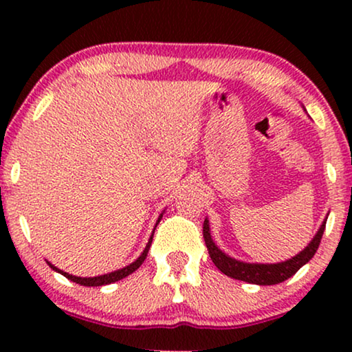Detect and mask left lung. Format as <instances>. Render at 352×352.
Returning <instances> with one entry per match:
<instances>
[{"label":"left lung","instance_id":"1","mask_svg":"<svg viewBox=\"0 0 352 352\" xmlns=\"http://www.w3.org/2000/svg\"><path fill=\"white\" fill-rule=\"evenodd\" d=\"M325 223L327 221L322 223L320 229L317 230V234L314 235V239L311 240V243L307 245L302 252L298 253L296 256H293L292 259H287V261L276 264L243 263L239 261V259L228 256V254L223 253L218 247H216L213 239H211L208 219L204 221V239L206 248H208L211 261H213L214 266L228 277H232L235 280L254 283V285H276V283H280L283 280H287V278H290L292 276H295L306 263H309V259H312L320 245L322 235H324L325 230Z\"/></svg>","mask_w":352,"mask_h":352}]
</instances>
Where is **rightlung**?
<instances>
[{
  "instance_id": "obj_1",
  "label": "right lung",
  "mask_w": 352,
  "mask_h": 352,
  "mask_svg": "<svg viewBox=\"0 0 352 352\" xmlns=\"http://www.w3.org/2000/svg\"><path fill=\"white\" fill-rule=\"evenodd\" d=\"M162 216H163V213L160 214V218H158L157 224L160 223ZM157 224H155V228H157ZM153 230H155V229H153ZM152 237H153V234L151 235V239H148V243L146 245V248H144V252L141 253V256H139V258L136 259V261L131 263V264H129V266H126V267L118 269V271H113V272H110V274H104V276H98V277H76V276H72V274H69V272L60 271L59 267L52 266V264H51L50 261H47V264H50V267L52 269V271H56V272L62 274V276L69 278V280L75 282V283H80V285H85V287H100V285H109V283L118 282V280H122V278L128 277L129 274H133L134 271H136V269H138L139 266H141V264L144 263V259H146V256H147L148 248H151Z\"/></svg>"
}]
</instances>
